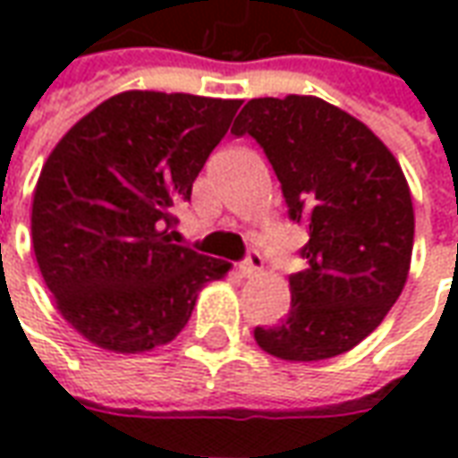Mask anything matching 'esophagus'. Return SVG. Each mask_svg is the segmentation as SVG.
<instances>
[{
  "label": "esophagus",
  "mask_w": 458,
  "mask_h": 458,
  "mask_svg": "<svg viewBox=\"0 0 458 458\" xmlns=\"http://www.w3.org/2000/svg\"><path fill=\"white\" fill-rule=\"evenodd\" d=\"M262 265H265V259L259 255V250H248L245 259L240 262V272H242L245 277H252V275L262 272Z\"/></svg>",
  "instance_id": "1"
}]
</instances>
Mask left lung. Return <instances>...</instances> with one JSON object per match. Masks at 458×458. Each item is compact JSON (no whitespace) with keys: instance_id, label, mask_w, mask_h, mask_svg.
Masks as SVG:
<instances>
[{"instance_id":"obj_1","label":"left lung","mask_w":458,"mask_h":458,"mask_svg":"<svg viewBox=\"0 0 458 458\" xmlns=\"http://www.w3.org/2000/svg\"><path fill=\"white\" fill-rule=\"evenodd\" d=\"M233 134L258 141L304 225L307 269L289 275L292 307L255 341L282 360H324L380 327L412 258L414 210L390 149L344 110L311 95L250 100Z\"/></svg>"}]
</instances>
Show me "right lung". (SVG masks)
Here are the masks:
<instances>
[{"label":"right lung","instance_id":"obj_1","mask_svg":"<svg viewBox=\"0 0 458 458\" xmlns=\"http://www.w3.org/2000/svg\"><path fill=\"white\" fill-rule=\"evenodd\" d=\"M242 100L130 90L68 130L41 169L31 235L64 318L117 353L169 344L228 262L176 245V210Z\"/></svg>","mask_w":458,"mask_h":458}]
</instances>
